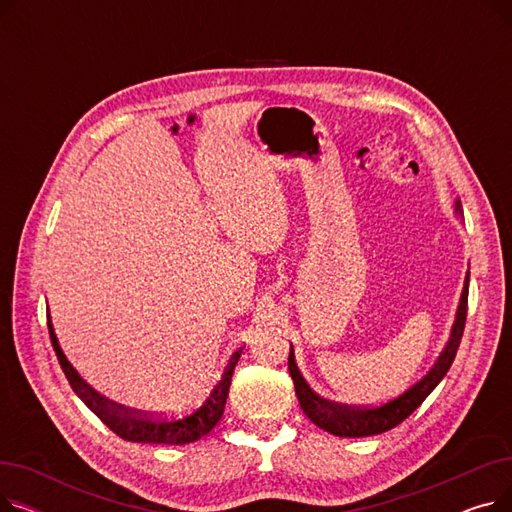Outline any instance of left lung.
I'll list each match as a JSON object with an SVG mask.
<instances>
[{
    "label": "left lung",
    "mask_w": 512,
    "mask_h": 512,
    "mask_svg": "<svg viewBox=\"0 0 512 512\" xmlns=\"http://www.w3.org/2000/svg\"><path fill=\"white\" fill-rule=\"evenodd\" d=\"M456 211L461 209V201H456ZM467 299H469V274L465 278L463 294H461V303L459 309H456V319L450 332V340L442 355L438 357L436 365L429 369L423 378L411 386L409 390L402 392L400 396L384 402L380 407H351V405H338V402L321 398L315 394L305 378L301 375L297 363H294V353L290 346V355H288V371L292 375L294 390H297V398L301 402L303 413L321 429L326 432L340 436V438H363V436H375V434H384L388 429L396 427L398 423L405 421L421 402L432 394V390L442 382L446 371L450 369L456 351H459V344L465 332V319H467Z\"/></svg>",
    "instance_id": "left-lung-1"
}]
</instances>
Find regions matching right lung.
<instances>
[{
  "label": "right lung",
  "instance_id": "1",
  "mask_svg": "<svg viewBox=\"0 0 512 512\" xmlns=\"http://www.w3.org/2000/svg\"><path fill=\"white\" fill-rule=\"evenodd\" d=\"M47 328H49L53 351H56L58 361L66 373L72 390L76 392V396L83 400L85 405L122 440L143 442V444H176V446L191 444V442H197L203 436H207L222 419L230 382H232V373L240 359L242 348H238V351L230 357L222 380L215 384V388L211 390V394L205 398V402L199 409H195L193 413H186L182 417H164V415L132 411L128 407L118 405V402L107 400L99 392H95L83 378H80L78 371L70 365V361L62 353L56 332H53V326H51V319L47 321Z\"/></svg>",
  "mask_w": 512,
  "mask_h": 512
}]
</instances>
